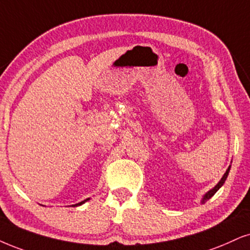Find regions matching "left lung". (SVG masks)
Wrapping results in <instances>:
<instances>
[{"mask_svg": "<svg viewBox=\"0 0 250 250\" xmlns=\"http://www.w3.org/2000/svg\"><path fill=\"white\" fill-rule=\"evenodd\" d=\"M229 168H230V166L229 167V168H227V170H226V173H225V174H224V176H223V178H222V180H220V181H219V182H218V185L216 186V187H214V188H212V189H211V190H210V191H208V192H207V194H205V195H204V197H203V198H202V203H205V202H207L208 200H210V198H211V197H212V196H213L214 194H216V192L218 191V189H219L220 187H222V186L224 185V182H225V180L227 179V175H229Z\"/></svg>", "mask_w": 250, "mask_h": 250, "instance_id": "1", "label": "left lung"}]
</instances>
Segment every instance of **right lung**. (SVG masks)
<instances>
[{
	"mask_svg": "<svg viewBox=\"0 0 250 250\" xmlns=\"http://www.w3.org/2000/svg\"><path fill=\"white\" fill-rule=\"evenodd\" d=\"M88 200H90V198H86V200H84V201H82V202H81V203H77V204H75V205H72V207H78V205H82V204H83V203H85V202H86V201H88Z\"/></svg>",
	"mask_w": 250,
	"mask_h": 250,
	"instance_id": "add662e5",
	"label": "right lung"
}]
</instances>
